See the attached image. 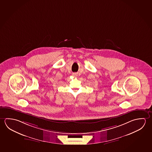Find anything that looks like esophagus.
Masks as SVG:
<instances>
[{"label": "esophagus", "instance_id": "34e87169", "mask_svg": "<svg viewBox=\"0 0 152 152\" xmlns=\"http://www.w3.org/2000/svg\"><path fill=\"white\" fill-rule=\"evenodd\" d=\"M72 75H73L74 76L76 77V76H77V74H76V73H73V74H72Z\"/></svg>", "mask_w": 152, "mask_h": 152}]
</instances>
